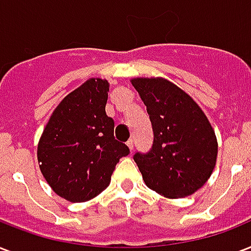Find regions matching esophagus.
I'll use <instances>...</instances> for the list:
<instances>
[{"mask_svg":"<svg viewBox=\"0 0 251 251\" xmlns=\"http://www.w3.org/2000/svg\"><path fill=\"white\" fill-rule=\"evenodd\" d=\"M127 145H128V148H129V151H131V152H132V151H133V140H128V141H127Z\"/></svg>","mask_w":251,"mask_h":251,"instance_id":"obj_1","label":"esophagus"}]
</instances>
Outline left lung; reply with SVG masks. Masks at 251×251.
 Returning a JSON list of instances; mask_svg holds the SVG:
<instances>
[{
    "label": "left lung",
    "instance_id": "left-lung-1",
    "mask_svg": "<svg viewBox=\"0 0 251 251\" xmlns=\"http://www.w3.org/2000/svg\"><path fill=\"white\" fill-rule=\"evenodd\" d=\"M147 106L153 145L133 160L148 187L166 198H184L208 180L216 165L217 140L195 100L168 79L133 78Z\"/></svg>",
    "mask_w": 251,
    "mask_h": 251
}]
</instances>
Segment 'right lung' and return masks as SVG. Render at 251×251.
Listing matches in <instances>:
<instances>
[{"label": "right lung", "instance_id": "obj_1", "mask_svg": "<svg viewBox=\"0 0 251 251\" xmlns=\"http://www.w3.org/2000/svg\"><path fill=\"white\" fill-rule=\"evenodd\" d=\"M107 79L90 78L52 112L38 144L39 168L47 183L72 203L86 201L107 188L126 144L114 137L106 114Z\"/></svg>", "mask_w": 251, "mask_h": 251}]
</instances>
